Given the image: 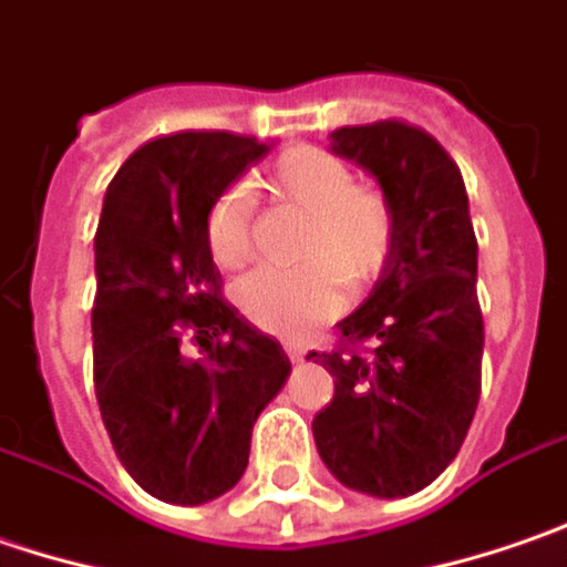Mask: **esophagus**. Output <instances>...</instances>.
<instances>
[{
    "label": "esophagus",
    "mask_w": 567,
    "mask_h": 567,
    "mask_svg": "<svg viewBox=\"0 0 567 567\" xmlns=\"http://www.w3.org/2000/svg\"><path fill=\"white\" fill-rule=\"evenodd\" d=\"M285 355L291 358V361H305L308 352H305V349H298V346H285Z\"/></svg>",
    "instance_id": "1"
}]
</instances>
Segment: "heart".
Here are the masks:
<instances>
[{
  "label": "heart",
  "instance_id": "1",
  "mask_svg": "<svg viewBox=\"0 0 567 567\" xmlns=\"http://www.w3.org/2000/svg\"><path fill=\"white\" fill-rule=\"evenodd\" d=\"M266 189L276 203L308 218L298 244V272H254L235 288L247 323L276 339L301 342L342 310V288L361 291L381 276L393 247V209L378 189L355 186L352 167L320 148H291L272 164ZM206 247L225 272L240 269L250 250V199L225 193L206 218Z\"/></svg>",
  "mask_w": 567,
  "mask_h": 567
}]
</instances>
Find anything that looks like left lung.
Here are the masks:
<instances>
[{
  "instance_id": "left-lung-1",
  "label": "left lung",
  "mask_w": 567,
  "mask_h": 567,
  "mask_svg": "<svg viewBox=\"0 0 567 567\" xmlns=\"http://www.w3.org/2000/svg\"><path fill=\"white\" fill-rule=\"evenodd\" d=\"M332 152L378 177L393 247L364 305L339 320V349L310 352L332 374L313 441L346 488L406 498L437 480L476 415L482 310L476 235L454 158L403 120L342 126Z\"/></svg>"
}]
</instances>
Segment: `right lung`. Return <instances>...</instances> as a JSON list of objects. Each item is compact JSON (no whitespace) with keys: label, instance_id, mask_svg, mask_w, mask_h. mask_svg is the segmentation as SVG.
<instances>
[{"label":"right lung","instance_id":"obj_1","mask_svg":"<svg viewBox=\"0 0 567 567\" xmlns=\"http://www.w3.org/2000/svg\"><path fill=\"white\" fill-rule=\"evenodd\" d=\"M269 152L235 133H174L133 152L94 235V393L126 473L158 502L235 488L250 431L291 374L282 346L221 298L206 247L218 196ZM200 346V358L183 352Z\"/></svg>","mask_w":567,"mask_h":567}]
</instances>
